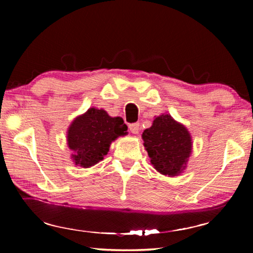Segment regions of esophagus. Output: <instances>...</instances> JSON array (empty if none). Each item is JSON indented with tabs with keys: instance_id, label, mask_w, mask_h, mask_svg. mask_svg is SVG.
<instances>
[{
	"instance_id": "obj_1",
	"label": "esophagus",
	"mask_w": 253,
	"mask_h": 253,
	"mask_svg": "<svg viewBox=\"0 0 253 253\" xmlns=\"http://www.w3.org/2000/svg\"><path fill=\"white\" fill-rule=\"evenodd\" d=\"M129 130L132 132V134H138V131H139V124L138 123L130 124V125H129Z\"/></svg>"
}]
</instances>
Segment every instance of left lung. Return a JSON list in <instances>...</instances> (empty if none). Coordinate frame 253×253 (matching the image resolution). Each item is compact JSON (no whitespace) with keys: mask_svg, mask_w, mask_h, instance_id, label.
I'll use <instances>...</instances> for the list:
<instances>
[{"mask_svg":"<svg viewBox=\"0 0 253 253\" xmlns=\"http://www.w3.org/2000/svg\"><path fill=\"white\" fill-rule=\"evenodd\" d=\"M151 164L165 176H177L186 169L193 142L187 128L169 114L155 117L142 135Z\"/></svg>","mask_w":253,"mask_h":253,"instance_id":"left-lung-1","label":"left lung"}]
</instances>
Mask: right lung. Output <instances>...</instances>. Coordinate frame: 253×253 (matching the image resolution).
I'll list each match as a JSON object with an SVG mask.
<instances>
[{
	"mask_svg": "<svg viewBox=\"0 0 253 253\" xmlns=\"http://www.w3.org/2000/svg\"><path fill=\"white\" fill-rule=\"evenodd\" d=\"M127 135L122 117H111L104 109L89 108L71 122L67 131V144L74 154L75 165L89 169L104 160L110 144Z\"/></svg>",
	"mask_w": 253,
	"mask_h": 253,
	"instance_id": "1",
	"label": "right lung"
}]
</instances>
